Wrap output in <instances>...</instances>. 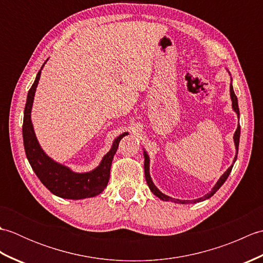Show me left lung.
I'll list each match as a JSON object with an SVG mask.
<instances>
[{"mask_svg": "<svg viewBox=\"0 0 263 263\" xmlns=\"http://www.w3.org/2000/svg\"><path fill=\"white\" fill-rule=\"evenodd\" d=\"M230 90H231V98H232L233 109L236 111V114H237L238 119H239V109H238L237 97H236L235 92H234V89H233L232 83H231ZM239 135H241V126H239V124H238L235 133H234V142H235V147H236V156H235V158H234V163H235V160H236V158H237L238 144H239ZM143 156H144V176H146V181H147V183H148V186H149V189H150V191H152V192L156 195V197H158V198L161 199V200H164V201H173V202H177V203H182V204H184V203H197V202H200V201H203V200H205V199L211 198L212 195H214V194L218 191V190L220 189V186L222 185V184L225 183V181L227 180V177L230 176L231 172H232V168H233V165H232V166L230 167V168H228V170L224 173V174H222V175L220 176V178H219V180H218V182L216 183V185H215L214 187H212L211 191H210L209 193H206V194L204 195V197L199 198V199H197V200H192V201H189V200H177V199H173V198L168 197V195H166V194H164V193H161V192L159 191V190L155 186V184L153 183L152 177H150V174H149V157H148V155H147L146 152H143Z\"/></svg>", "mask_w": 263, "mask_h": 263, "instance_id": "8db88e82", "label": "left lung"}]
</instances>
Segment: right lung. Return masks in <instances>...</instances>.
Instances as JSON below:
<instances>
[{"mask_svg": "<svg viewBox=\"0 0 263 263\" xmlns=\"http://www.w3.org/2000/svg\"><path fill=\"white\" fill-rule=\"evenodd\" d=\"M41 72L42 70H39L35 81L28 91L25 106L22 137H24V146L28 161L41 182L58 197L73 200L95 197L102 193L104 189L107 186L111 160L119 148L121 139L127 136V132H124L115 139L113 146L104 156L99 166L89 173H74L68 167L49 158L39 146L30 120L33 96H35L39 78H41Z\"/></svg>", "mask_w": 263, "mask_h": 263, "instance_id": "right-lung-1", "label": "right lung"}]
</instances>
